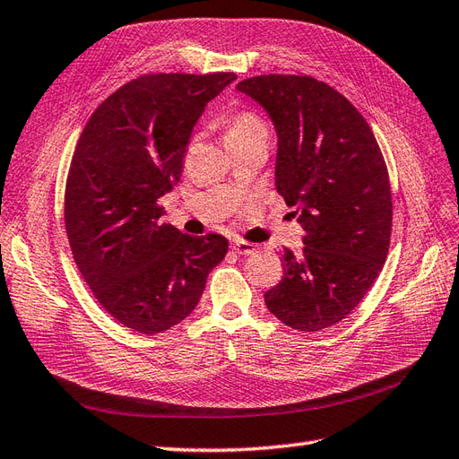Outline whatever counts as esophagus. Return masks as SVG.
I'll use <instances>...</instances> for the list:
<instances>
[{"label": "esophagus", "mask_w": 459, "mask_h": 459, "mask_svg": "<svg viewBox=\"0 0 459 459\" xmlns=\"http://www.w3.org/2000/svg\"><path fill=\"white\" fill-rule=\"evenodd\" d=\"M230 248L240 255H250L255 252V246L252 242H246V240H232Z\"/></svg>", "instance_id": "esophagus-1"}]
</instances>
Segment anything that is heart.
<instances>
[{
  "instance_id": "obj_1",
  "label": "heart",
  "mask_w": 459,
  "mask_h": 459,
  "mask_svg": "<svg viewBox=\"0 0 459 459\" xmlns=\"http://www.w3.org/2000/svg\"><path fill=\"white\" fill-rule=\"evenodd\" d=\"M225 139L244 141L254 137H267V126L260 116L252 110H234L225 117Z\"/></svg>"
}]
</instances>
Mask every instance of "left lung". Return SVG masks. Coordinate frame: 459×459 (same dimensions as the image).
Listing matches in <instances>:
<instances>
[{"label":"left lung","instance_id":"obj_1","mask_svg":"<svg viewBox=\"0 0 459 459\" xmlns=\"http://www.w3.org/2000/svg\"><path fill=\"white\" fill-rule=\"evenodd\" d=\"M237 89L272 117L275 187L307 232L300 254L285 248V275L265 307L292 330H325L357 308L390 248L392 192L378 141L324 81L269 74Z\"/></svg>","mask_w":459,"mask_h":459}]
</instances>
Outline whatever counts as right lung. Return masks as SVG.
Segmentation results:
<instances>
[{"label":"right lung","instance_id":"add662e5","mask_svg":"<svg viewBox=\"0 0 459 459\" xmlns=\"http://www.w3.org/2000/svg\"><path fill=\"white\" fill-rule=\"evenodd\" d=\"M234 74H147L92 112L65 182V232L100 307L139 333L187 318L211 269L229 250L221 234L190 237L162 222L159 199L180 182L192 129Z\"/></svg>","mask_w":459,"mask_h":459}]
</instances>
